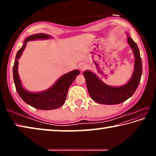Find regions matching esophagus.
Here are the masks:
<instances>
[{"label": "esophagus", "instance_id": "esophagus-1", "mask_svg": "<svg viewBox=\"0 0 156 156\" xmlns=\"http://www.w3.org/2000/svg\"><path fill=\"white\" fill-rule=\"evenodd\" d=\"M87 68V65L86 64H82L80 65V69L81 71L85 70Z\"/></svg>", "mask_w": 156, "mask_h": 156}]
</instances>
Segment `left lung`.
<instances>
[{"label":"left lung","instance_id":"obj_1","mask_svg":"<svg viewBox=\"0 0 156 156\" xmlns=\"http://www.w3.org/2000/svg\"><path fill=\"white\" fill-rule=\"evenodd\" d=\"M127 42L135 57V65L133 74L130 80L125 84L120 87H112L100 80L98 76L91 71L83 72L86 80L89 94L93 100L102 105H117L122 103L131 98L138 88L142 73V60L137 44L133 41L129 34Z\"/></svg>","mask_w":156,"mask_h":156}]
</instances>
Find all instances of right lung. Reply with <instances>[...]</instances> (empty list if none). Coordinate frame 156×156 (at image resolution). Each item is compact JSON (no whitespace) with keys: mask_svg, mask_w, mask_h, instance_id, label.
Masks as SVG:
<instances>
[{"mask_svg":"<svg viewBox=\"0 0 156 156\" xmlns=\"http://www.w3.org/2000/svg\"><path fill=\"white\" fill-rule=\"evenodd\" d=\"M51 37L46 34H36L28 36L25 40L22 47L18 51L13 67V77L18 95L27 105L41 110L55 109L62 106L67 98L69 88L80 73L77 69L66 73L62 76L51 87L43 91L34 93L23 88L18 73V59L24 51L27 43L30 41L49 39Z\"/></svg>","mask_w":156,"mask_h":156,"instance_id":"add662e5","label":"right lung"}]
</instances>
